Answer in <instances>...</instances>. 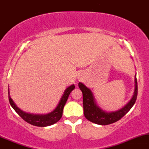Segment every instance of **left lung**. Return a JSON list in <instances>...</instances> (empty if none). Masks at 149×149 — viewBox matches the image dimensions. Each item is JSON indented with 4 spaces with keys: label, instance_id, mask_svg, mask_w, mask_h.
<instances>
[{
    "label": "left lung",
    "instance_id": "left-lung-1",
    "mask_svg": "<svg viewBox=\"0 0 149 149\" xmlns=\"http://www.w3.org/2000/svg\"><path fill=\"white\" fill-rule=\"evenodd\" d=\"M134 93L128 103L119 110L107 112L97 105L93 93L90 89L85 86L83 83L79 82L78 86L83 92V111L85 117L90 122L100 125H107L119 120L130 110L136 102L137 97V80L136 75L134 77Z\"/></svg>",
    "mask_w": 149,
    "mask_h": 149
}]
</instances>
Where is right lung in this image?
Segmentation results:
<instances>
[{"label":"right lung","instance_id":"add662e5","mask_svg":"<svg viewBox=\"0 0 149 149\" xmlns=\"http://www.w3.org/2000/svg\"><path fill=\"white\" fill-rule=\"evenodd\" d=\"M74 88L75 85L73 84L68 87L65 90L64 94L61 96L59 102L55 109L52 111L47 114H33L23 111L19 108L17 107V106L15 104L10 97L9 88H8V97H9L10 104L11 107L26 122L29 123L31 125H33L38 126V127H46V126L52 125L56 123L61 119L65 104L68 100L70 93L73 90H74Z\"/></svg>","mask_w":149,"mask_h":149}]
</instances>
